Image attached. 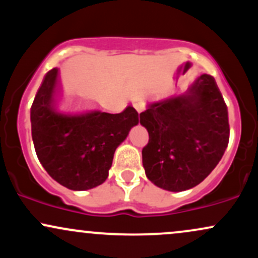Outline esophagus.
<instances>
[{"instance_id": "1", "label": "esophagus", "mask_w": 258, "mask_h": 258, "mask_svg": "<svg viewBox=\"0 0 258 258\" xmlns=\"http://www.w3.org/2000/svg\"><path fill=\"white\" fill-rule=\"evenodd\" d=\"M133 106H135V109L137 110L138 114H141V112L146 109V104H144L142 100H135V102H133Z\"/></svg>"}]
</instances>
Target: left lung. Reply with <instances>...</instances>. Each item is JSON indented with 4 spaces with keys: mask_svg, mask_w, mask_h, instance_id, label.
<instances>
[{
    "mask_svg": "<svg viewBox=\"0 0 258 258\" xmlns=\"http://www.w3.org/2000/svg\"><path fill=\"white\" fill-rule=\"evenodd\" d=\"M141 125L149 133L142 150L148 179L168 191L203 182L229 141L228 110L215 79L203 74L180 93L147 105Z\"/></svg>",
    "mask_w": 258,
    "mask_h": 258,
    "instance_id": "left-lung-1",
    "label": "left lung"
}]
</instances>
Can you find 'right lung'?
<instances>
[{
	"mask_svg": "<svg viewBox=\"0 0 258 258\" xmlns=\"http://www.w3.org/2000/svg\"><path fill=\"white\" fill-rule=\"evenodd\" d=\"M58 69L44 75L30 109L35 150L47 173L72 190H87L105 182L116 148L138 125L128 105L120 114L61 102Z\"/></svg>",
	"mask_w": 258,
	"mask_h": 258,
	"instance_id": "obj_1",
	"label": "right lung"
}]
</instances>
